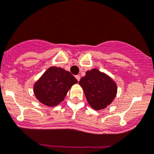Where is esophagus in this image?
<instances>
[{
	"mask_svg": "<svg viewBox=\"0 0 154 154\" xmlns=\"http://www.w3.org/2000/svg\"><path fill=\"white\" fill-rule=\"evenodd\" d=\"M75 78H76V79H77L79 82V80H80V79H81V77H80V75H75Z\"/></svg>",
	"mask_w": 154,
	"mask_h": 154,
	"instance_id": "esophagus-1",
	"label": "esophagus"
}]
</instances>
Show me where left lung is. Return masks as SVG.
I'll return each instance as SVG.
<instances>
[{
	"mask_svg": "<svg viewBox=\"0 0 154 154\" xmlns=\"http://www.w3.org/2000/svg\"><path fill=\"white\" fill-rule=\"evenodd\" d=\"M79 84L83 88L88 104L94 110L105 108L116 96L117 85L115 82L96 69L87 71Z\"/></svg>",
	"mask_w": 154,
	"mask_h": 154,
	"instance_id": "obj_1",
	"label": "left lung"
}]
</instances>
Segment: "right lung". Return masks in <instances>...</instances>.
<instances>
[{
	"mask_svg": "<svg viewBox=\"0 0 154 154\" xmlns=\"http://www.w3.org/2000/svg\"><path fill=\"white\" fill-rule=\"evenodd\" d=\"M77 79L62 68L50 67L34 84L36 98L47 106H56L63 101L68 91Z\"/></svg>",
	"mask_w": 154,
	"mask_h": 154,
	"instance_id": "right-lung-1",
	"label": "right lung"
}]
</instances>
